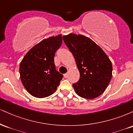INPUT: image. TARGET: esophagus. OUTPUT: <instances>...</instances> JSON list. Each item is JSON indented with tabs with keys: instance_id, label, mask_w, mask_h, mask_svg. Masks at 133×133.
Instances as JSON below:
<instances>
[{
	"instance_id": "esophagus-1",
	"label": "esophagus",
	"mask_w": 133,
	"mask_h": 133,
	"mask_svg": "<svg viewBox=\"0 0 133 133\" xmlns=\"http://www.w3.org/2000/svg\"><path fill=\"white\" fill-rule=\"evenodd\" d=\"M64 76L65 78H67L68 76V73H65V74H64Z\"/></svg>"
}]
</instances>
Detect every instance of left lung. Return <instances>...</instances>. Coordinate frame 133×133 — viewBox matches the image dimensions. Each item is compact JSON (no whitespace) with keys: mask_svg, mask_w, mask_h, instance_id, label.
Returning a JSON list of instances; mask_svg holds the SVG:
<instances>
[{"mask_svg":"<svg viewBox=\"0 0 133 133\" xmlns=\"http://www.w3.org/2000/svg\"><path fill=\"white\" fill-rule=\"evenodd\" d=\"M75 58L80 78L72 84L82 98L92 99L101 95L112 77L110 59L101 47L89 37L70 34L62 37Z\"/></svg>","mask_w":133,"mask_h":133,"instance_id":"1","label":"left lung"}]
</instances>
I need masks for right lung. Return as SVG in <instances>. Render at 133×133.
Returning <instances> with one entry per match:
<instances>
[{"label":"right lung","mask_w":133,"mask_h":133,"mask_svg":"<svg viewBox=\"0 0 133 133\" xmlns=\"http://www.w3.org/2000/svg\"><path fill=\"white\" fill-rule=\"evenodd\" d=\"M62 43L61 35L44 39L29 50L20 64L23 86L34 97L51 96L60 84L63 75L56 70L54 58Z\"/></svg>","instance_id":"1"}]
</instances>
